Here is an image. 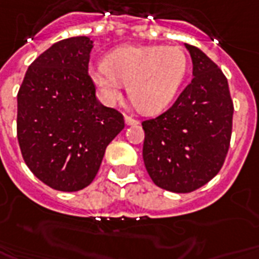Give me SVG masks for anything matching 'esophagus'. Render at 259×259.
<instances>
[{"label":"esophagus","instance_id":"obj_1","mask_svg":"<svg viewBox=\"0 0 259 259\" xmlns=\"http://www.w3.org/2000/svg\"><path fill=\"white\" fill-rule=\"evenodd\" d=\"M124 123L127 124V126H136V124H139L140 122L137 119H133L132 116H127V115H124Z\"/></svg>","mask_w":259,"mask_h":259}]
</instances>
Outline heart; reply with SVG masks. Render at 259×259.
I'll list each match as a JSON object with an SVG mask.
<instances>
[{
  "instance_id": "heart-1",
  "label": "heart",
  "mask_w": 259,
  "mask_h": 259,
  "mask_svg": "<svg viewBox=\"0 0 259 259\" xmlns=\"http://www.w3.org/2000/svg\"><path fill=\"white\" fill-rule=\"evenodd\" d=\"M187 71L188 57L183 48L126 45L110 52L105 63L92 66L89 78L105 104H114L127 83L137 110L158 114L174 100Z\"/></svg>"
}]
</instances>
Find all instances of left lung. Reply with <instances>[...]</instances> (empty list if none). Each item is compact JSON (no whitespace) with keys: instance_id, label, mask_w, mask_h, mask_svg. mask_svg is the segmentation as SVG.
<instances>
[{"instance_id":"1","label":"left lung","mask_w":259,"mask_h":259,"mask_svg":"<svg viewBox=\"0 0 259 259\" xmlns=\"http://www.w3.org/2000/svg\"><path fill=\"white\" fill-rule=\"evenodd\" d=\"M192 81L170 108L144 120L143 159L159 188L188 193L221 170L232 135V103L225 75L200 49L185 44Z\"/></svg>"}]
</instances>
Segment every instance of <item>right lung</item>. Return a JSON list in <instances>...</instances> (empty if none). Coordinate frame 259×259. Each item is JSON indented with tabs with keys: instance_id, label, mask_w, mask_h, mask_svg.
I'll return each mask as SVG.
<instances>
[{
	"instance_id": "1",
	"label": "right lung",
	"mask_w": 259,
	"mask_h": 259,
	"mask_svg": "<svg viewBox=\"0 0 259 259\" xmlns=\"http://www.w3.org/2000/svg\"><path fill=\"white\" fill-rule=\"evenodd\" d=\"M93 41L71 37L32 61L17 93V140L34 176L51 188L75 192L100 168L123 116L96 99L88 74Z\"/></svg>"
}]
</instances>
